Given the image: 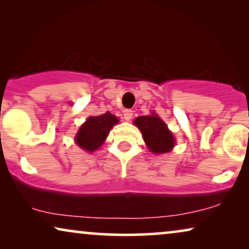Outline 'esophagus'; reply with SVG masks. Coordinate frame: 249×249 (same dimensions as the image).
<instances>
[{"instance_id":"34e87169","label":"esophagus","mask_w":249,"mask_h":249,"mask_svg":"<svg viewBox=\"0 0 249 249\" xmlns=\"http://www.w3.org/2000/svg\"><path fill=\"white\" fill-rule=\"evenodd\" d=\"M132 114H134V111L124 110V119L125 121H130L131 118H132Z\"/></svg>"}]
</instances>
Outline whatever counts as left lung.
<instances>
[{
    "label": "left lung",
    "mask_w": 249,
    "mask_h": 249,
    "mask_svg": "<svg viewBox=\"0 0 249 249\" xmlns=\"http://www.w3.org/2000/svg\"><path fill=\"white\" fill-rule=\"evenodd\" d=\"M134 124L142 131L146 146L154 154L168 153L175 147L176 141L172 132L158 114L138 117Z\"/></svg>",
    "instance_id": "8db88e82"
}]
</instances>
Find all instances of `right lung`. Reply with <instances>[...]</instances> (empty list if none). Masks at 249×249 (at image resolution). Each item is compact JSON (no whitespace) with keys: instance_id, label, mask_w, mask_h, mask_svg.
<instances>
[{"instance_id":"add662e5","label":"right lung","mask_w":249,"mask_h":249,"mask_svg":"<svg viewBox=\"0 0 249 249\" xmlns=\"http://www.w3.org/2000/svg\"><path fill=\"white\" fill-rule=\"evenodd\" d=\"M119 122V119L110 112L97 117H89L81 124L78 130L74 142L84 151L91 153L96 151L107 139L108 132L114 124Z\"/></svg>"}]
</instances>
